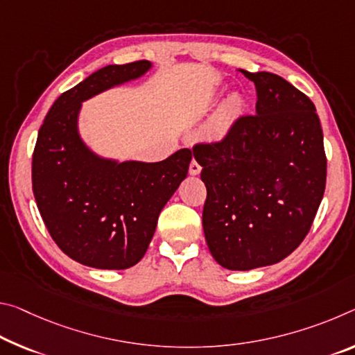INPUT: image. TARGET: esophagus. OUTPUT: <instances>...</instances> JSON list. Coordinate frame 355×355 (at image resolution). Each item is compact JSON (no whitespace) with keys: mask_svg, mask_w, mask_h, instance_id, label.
I'll use <instances>...</instances> for the list:
<instances>
[{"mask_svg":"<svg viewBox=\"0 0 355 355\" xmlns=\"http://www.w3.org/2000/svg\"><path fill=\"white\" fill-rule=\"evenodd\" d=\"M200 171H202V167H200L199 162L196 161V159L191 161V164H189V173H191V175H199Z\"/></svg>","mask_w":355,"mask_h":355,"instance_id":"1","label":"esophagus"}]
</instances>
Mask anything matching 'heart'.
<instances>
[{
  "instance_id": "obj_1",
  "label": "heart",
  "mask_w": 355,
  "mask_h": 355,
  "mask_svg": "<svg viewBox=\"0 0 355 355\" xmlns=\"http://www.w3.org/2000/svg\"><path fill=\"white\" fill-rule=\"evenodd\" d=\"M243 109L245 103L240 94H230L208 121L207 136L213 140L223 139L239 120V116L243 114Z\"/></svg>"
}]
</instances>
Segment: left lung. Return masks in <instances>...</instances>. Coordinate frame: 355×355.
I'll return each instance as SVG.
<instances>
[{"instance_id": "obj_1", "label": "left lung", "mask_w": 355, "mask_h": 355, "mask_svg": "<svg viewBox=\"0 0 355 355\" xmlns=\"http://www.w3.org/2000/svg\"><path fill=\"white\" fill-rule=\"evenodd\" d=\"M254 82L256 115L241 116L216 144L193 148L207 187L202 213L211 256L227 270L273 266L311 227L327 177L324 136L306 94L272 72Z\"/></svg>"}]
</instances>
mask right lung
Segmentation results:
<instances>
[{"label":"right lung","instance_id":"1","mask_svg":"<svg viewBox=\"0 0 355 355\" xmlns=\"http://www.w3.org/2000/svg\"><path fill=\"white\" fill-rule=\"evenodd\" d=\"M150 61L109 64L55 101L33 153V193L55 243L83 266L125 270L140 261L157 216L188 175L189 148L159 162L99 156L78 132L82 103L151 69Z\"/></svg>","mask_w":355,"mask_h":355}]
</instances>
